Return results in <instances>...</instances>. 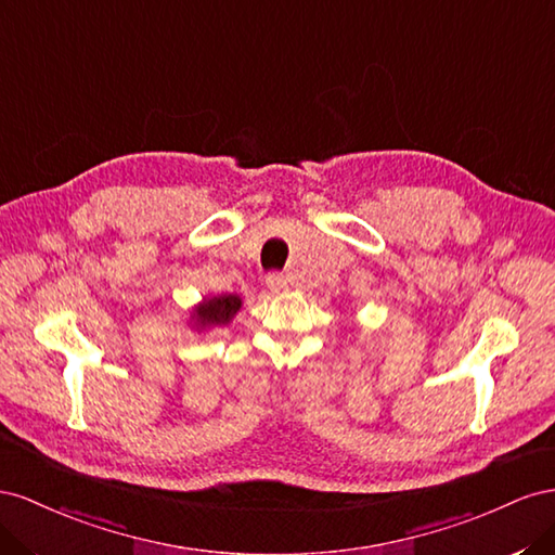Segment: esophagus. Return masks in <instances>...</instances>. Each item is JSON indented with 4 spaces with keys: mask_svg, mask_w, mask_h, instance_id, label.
<instances>
[{
    "mask_svg": "<svg viewBox=\"0 0 555 555\" xmlns=\"http://www.w3.org/2000/svg\"><path fill=\"white\" fill-rule=\"evenodd\" d=\"M264 283H267V288L272 291V293H283V291L288 288V281H286V276L279 274V272L267 274V276H264Z\"/></svg>",
    "mask_w": 555,
    "mask_h": 555,
    "instance_id": "obj_1",
    "label": "esophagus"
}]
</instances>
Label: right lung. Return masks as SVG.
Returning <instances> with one entry per match:
<instances>
[{"instance_id":"add662e5","label":"right lung","mask_w":555,"mask_h":555,"mask_svg":"<svg viewBox=\"0 0 555 555\" xmlns=\"http://www.w3.org/2000/svg\"><path fill=\"white\" fill-rule=\"evenodd\" d=\"M242 309V297L240 295H218L207 297L199 307H195L193 319L197 327H216V325H228L234 313Z\"/></svg>"}]
</instances>
